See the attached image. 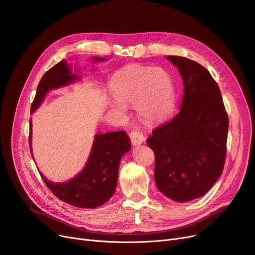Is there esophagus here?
Wrapping results in <instances>:
<instances>
[{
	"label": "esophagus",
	"mask_w": 255,
	"mask_h": 255,
	"mask_svg": "<svg viewBox=\"0 0 255 255\" xmlns=\"http://www.w3.org/2000/svg\"><path fill=\"white\" fill-rule=\"evenodd\" d=\"M129 137H130V140H131V143L133 145H137V144H140L142 143L145 138L144 136L142 135V133L139 132V131H136V130H133L129 133Z\"/></svg>",
	"instance_id": "1"
}]
</instances>
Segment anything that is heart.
<instances>
[{"mask_svg": "<svg viewBox=\"0 0 255 255\" xmlns=\"http://www.w3.org/2000/svg\"><path fill=\"white\" fill-rule=\"evenodd\" d=\"M116 101L112 106L123 113L125 105L135 104L138 116L148 123H157L171 113L176 90L170 74L162 68L128 66L118 71L111 82Z\"/></svg>", "mask_w": 255, "mask_h": 255, "instance_id": "1", "label": "heart"}]
</instances>
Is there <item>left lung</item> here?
<instances>
[{"mask_svg":"<svg viewBox=\"0 0 255 255\" xmlns=\"http://www.w3.org/2000/svg\"><path fill=\"white\" fill-rule=\"evenodd\" d=\"M167 59L183 79L181 110L153 130L146 144L155 154L157 188L184 203L206 194L221 176L229 117L220 89L204 66L179 56Z\"/></svg>","mask_w":255,"mask_h":255,"instance_id":"obj_1","label":"left lung"}]
</instances>
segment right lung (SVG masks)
I'll return each mask as SVG.
<instances>
[{
    "mask_svg": "<svg viewBox=\"0 0 255 255\" xmlns=\"http://www.w3.org/2000/svg\"><path fill=\"white\" fill-rule=\"evenodd\" d=\"M94 60L102 61L103 59L94 58ZM77 78L76 74L71 73L65 61L51 67L39 82L36 96L31 105V114L42 102L49 90L73 83ZM31 130L30 121V148ZM130 148L129 137L124 131L97 134L94 139L88 162L78 176L61 184L47 181L41 173L40 176L49 190L62 202L78 208H96L105 204L114 195L118 182L120 160Z\"/></svg>",
    "mask_w": 255,
    "mask_h": 255,
    "instance_id": "obj_1",
    "label": "right lung"
}]
</instances>
